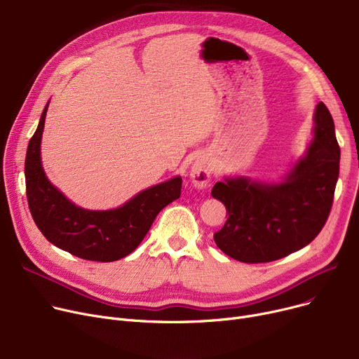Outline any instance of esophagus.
I'll return each instance as SVG.
<instances>
[{
	"instance_id": "obj_1",
	"label": "esophagus",
	"mask_w": 359,
	"mask_h": 359,
	"mask_svg": "<svg viewBox=\"0 0 359 359\" xmlns=\"http://www.w3.org/2000/svg\"><path fill=\"white\" fill-rule=\"evenodd\" d=\"M211 173H212L211 163L203 157H199L192 164V168H191L192 183L198 187V189H203V187L208 186V182L211 179Z\"/></svg>"
}]
</instances>
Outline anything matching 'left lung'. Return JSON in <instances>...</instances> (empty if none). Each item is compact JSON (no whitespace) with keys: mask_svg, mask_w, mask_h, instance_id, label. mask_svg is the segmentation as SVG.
Masks as SVG:
<instances>
[{"mask_svg":"<svg viewBox=\"0 0 359 359\" xmlns=\"http://www.w3.org/2000/svg\"><path fill=\"white\" fill-rule=\"evenodd\" d=\"M314 138L285 182L263 184L249 179L217 182L211 195L229 218L214 234L217 246L244 263L285 257L310 244L329 218L339 177V148L329 109L314 113Z\"/></svg>","mask_w":359,"mask_h":359,"instance_id":"obj_1","label":"left lung"}]
</instances>
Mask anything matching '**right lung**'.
I'll return each mask as SVG.
<instances>
[{
  "label": "right lung",
  "instance_id": "right-lung-1",
  "mask_svg": "<svg viewBox=\"0 0 359 359\" xmlns=\"http://www.w3.org/2000/svg\"><path fill=\"white\" fill-rule=\"evenodd\" d=\"M48 104L30 138L25 175L29 210L34 224L53 246L74 256L113 262L134 252L157 214L180 198L182 179L175 177L142 191L121 208L88 211L69 202L46 179L41 163V140Z\"/></svg>",
  "mask_w": 359,
  "mask_h": 359
}]
</instances>
